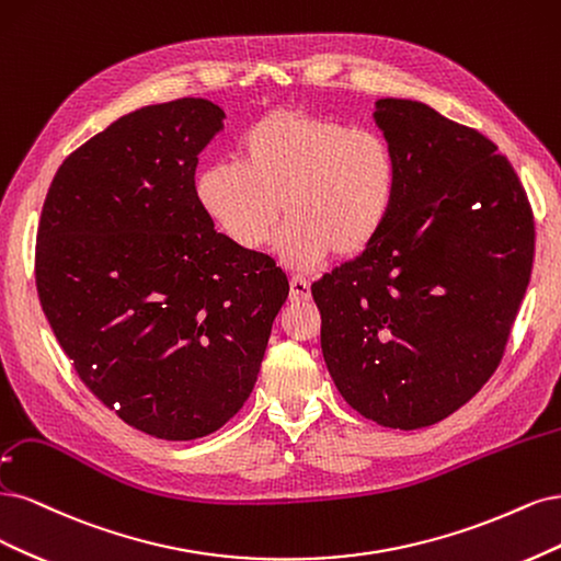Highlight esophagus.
Masks as SVG:
<instances>
[{"mask_svg":"<svg viewBox=\"0 0 561 561\" xmlns=\"http://www.w3.org/2000/svg\"><path fill=\"white\" fill-rule=\"evenodd\" d=\"M310 286H312V282L307 277H300V275L291 277V298L294 300H307V298H310Z\"/></svg>","mask_w":561,"mask_h":561,"instance_id":"esophagus-1","label":"esophagus"}]
</instances>
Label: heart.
<instances>
[{"instance_id":"obj_1","label":"heart","mask_w":561,"mask_h":561,"mask_svg":"<svg viewBox=\"0 0 561 561\" xmlns=\"http://www.w3.org/2000/svg\"><path fill=\"white\" fill-rule=\"evenodd\" d=\"M240 158L197 172V203L244 251L265 247L288 214L277 251L298 270L333 251L340 259L364 254L399 201L401 170L389 139L331 116L270 112L242 135Z\"/></svg>"}]
</instances>
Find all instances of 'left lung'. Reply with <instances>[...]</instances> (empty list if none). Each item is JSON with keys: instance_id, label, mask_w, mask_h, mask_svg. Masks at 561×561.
Listing matches in <instances>:
<instances>
[{"instance_id": "1", "label": "left lung", "mask_w": 561, "mask_h": 561, "mask_svg": "<svg viewBox=\"0 0 561 561\" xmlns=\"http://www.w3.org/2000/svg\"><path fill=\"white\" fill-rule=\"evenodd\" d=\"M373 118L399 158V201L377 242L312 284L337 391L387 428H424L496 370L534 263V216L496 144L424 102Z\"/></svg>"}]
</instances>
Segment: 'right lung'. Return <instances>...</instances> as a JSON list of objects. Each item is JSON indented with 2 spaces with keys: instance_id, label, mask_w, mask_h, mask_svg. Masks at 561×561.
Listing matches in <instances>:
<instances>
[{
  "instance_id": "add662e5",
  "label": "right lung",
  "mask_w": 561,
  "mask_h": 561,
  "mask_svg": "<svg viewBox=\"0 0 561 561\" xmlns=\"http://www.w3.org/2000/svg\"><path fill=\"white\" fill-rule=\"evenodd\" d=\"M224 118L203 98L121 116L62 162L42 209L34 275L53 333L106 408L162 440L238 414L288 296L282 267L197 203V156Z\"/></svg>"
}]
</instances>
